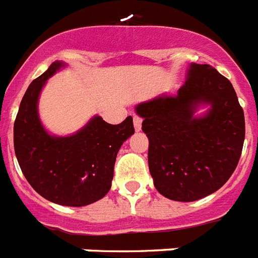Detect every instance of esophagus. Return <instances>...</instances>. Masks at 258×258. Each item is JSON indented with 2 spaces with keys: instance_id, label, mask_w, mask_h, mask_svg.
Instances as JSON below:
<instances>
[{
  "instance_id": "esophagus-1",
  "label": "esophagus",
  "mask_w": 258,
  "mask_h": 258,
  "mask_svg": "<svg viewBox=\"0 0 258 258\" xmlns=\"http://www.w3.org/2000/svg\"><path fill=\"white\" fill-rule=\"evenodd\" d=\"M134 127H135L137 131H139V130L142 128V117H141V116L134 115Z\"/></svg>"
}]
</instances>
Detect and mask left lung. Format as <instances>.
<instances>
[{
    "label": "left lung",
    "mask_w": 258,
    "mask_h": 258,
    "mask_svg": "<svg viewBox=\"0 0 258 258\" xmlns=\"http://www.w3.org/2000/svg\"><path fill=\"white\" fill-rule=\"evenodd\" d=\"M212 104L203 118L194 108ZM149 138V169L157 190L176 202H195L226 184L238 165L245 116L231 82L210 64L192 63L176 96L137 107Z\"/></svg>",
    "instance_id": "obj_1"
}]
</instances>
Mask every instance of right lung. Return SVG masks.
I'll use <instances>...</instances> for the list:
<instances>
[{
	"mask_svg": "<svg viewBox=\"0 0 258 258\" xmlns=\"http://www.w3.org/2000/svg\"><path fill=\"white\" fill-rule=\"evenodd\" d=\"M60 66L54 62L25 92L13 128L15 153L27 181L40 196L52 203L82 207L111 189L117 151L135 130L131 116L120 124L96 116L72 137L48 135L37 116V97Z\"/></svg>",
	"mask_w": 258,
	"mask_h": 258,
	"instance_id": "right-lung-1",
	"label": "right lung"
}]
</instances>
